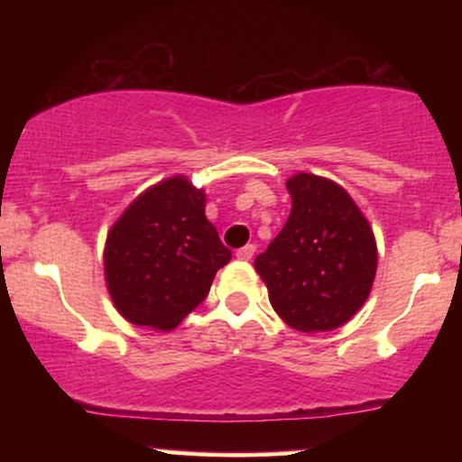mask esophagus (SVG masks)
<instances>
[{
    "instance_id": "esophagus-1",
    "label": "esophagus",
    "mask_w": 462,
    "mask_h": 462,
    "mask_svg": "<svg viewBox=\"0 0 462 462\" xmlns=\"http://www.w3.org/2000/svg\"><path fill=\"white\" fill-rule=\"evenodd\" d=\"M254 252H256V247H254V245H245V247L238 249L236 258H238V261H252Z\"/></svg>"
}]
</instances>
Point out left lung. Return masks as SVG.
<instances>
[{"mask_svg":"<svg viewBox=\"0 0 462 462\" xmlns=\"http://www.w3.org/2000/svg\"><path fill=\"white\" fill-rule=\"evenodd\" d=\"M286 189L293 208L254 267L286 326L337 330L363 309L374 286V230L352 195L332 180L300 171L286 180Z\"/></svg>","mask_w":462,"mask_h":462,"instance_id":"8db88e82","label":"left lung"}]
</instances>
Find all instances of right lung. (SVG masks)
I'll return each mask as SVG.
<instances>
[{"instance_id": "right-lung-1", "label": "right lung", "mask_w": 462, "mask_h": 462, "mask_svg": "<svg viewBox=\"0 0 462 462\" xmlns=\"http://www.w3.org/2000/svg\"><path fill=\"white\" fill-rule=\"evenodd\" d=\"M204 208L206 190L178 173L143 190L110 227L104 278L125 321L169 332L208 295L232 252Z\"/></svg>"}]
</instances>
